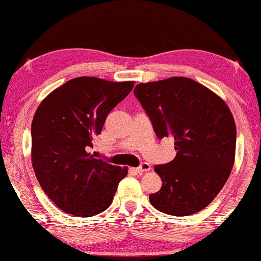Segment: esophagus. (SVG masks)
<instances>
[{
  "label": "esophagus",
  "mask_w": 261,
  "mask_h": 261,
  "mask_svg": "<svg viewBox=\"0 0 261 261\" xmlns=\"http://www.w3.org/2000/svg\"><path fill=\"white\" fill-rule=\"evenodd\" d=\"M149 170H151V166H149L148 163H146V162L141 163L139 167L136 168V171H137V173H139V174L146 173V171H149Z\"/></svg>",
  "instance_id": "esophagus-1"
}]
</instances>
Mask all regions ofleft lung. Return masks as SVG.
<instances>
[{
	"label": "left lung",
	"mask_w": 261,
	"mask_h": 261,
	"mask_svg": "<svg viewBox=\"0 0 261 261\" xmlns=\"http://www.w3.org/2000/svg\"><path fill=\"white\" fill-rule=\"evenodd\" d=\"M134 93L159 139L175 140L176 156L154 167L162 187L149 201L162 213L187 216L208 206L226 184L236 152V125L227 103L187 77L141 83Z\"/></svg>",
	"instance_id": "obj_1"
}]
</instances>
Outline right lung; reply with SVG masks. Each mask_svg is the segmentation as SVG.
Returning a JSON list of instances; mask_svg holds the SVG:
<instances>
[{"instance_id":"1","label":"right lung","mask_w":261,"mask_h":261,"mask_svg":"<svg viewBox=\"0 0 261 261\" xmlns=\"http://www.w3.org/2000/svg\"><path fill=\"white\" fill-rule=\"evenodd\" d=\"M135 82L96 77L70 79L41 101L31 126V159L43 191L61 211L88 218L108 208L127 167L87 152L106 117Z\"/></svg>"}]
</instances>
